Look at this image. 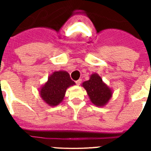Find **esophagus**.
<instances>
[{
	"label": "esophagus",
	"mask_w": 151,
	"mask_h": 151,
	"mask_svg": "<svg viewBox=\"0 0 151 151\" xmlns=\"http://www.w3.org/2000/svg\"><path fill=\"white\" fill-rule=\"evenodd\" d=\"M81 82H82V79H78L77 81H76V83L77 85H79L81 84Z\"/></svg>",
	"instance_id": "34e87169"
}]
</instances>
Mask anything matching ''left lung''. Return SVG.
Masks as SVG:
<instances>
[{"label": "left lung", "instance_id": "1", "mask_svg": "<svg viewBox=\"0 0 151 151\" xmlns=\"http://www.w3.org/2000/svg\"><path fill=\"white\" fill-rule=\"evenodd\" d=\"M82 86L87 91L92 104L97 106L106 105L112 97V90L97 73L92 74L89 80L82 83Z\"/></svg>", "mask_w": 151, "mask_h": 151}]
</instances>
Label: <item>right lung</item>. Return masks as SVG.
Here are the masks:
<instances>
[{
    "mask_svg": "<svg viewBox=\"0 0 151 151\" xmlns=\"http://www.w3.org/2000/svg\"><path fill=\"white\" fill-rule=\"evenodd\" d=\"M75 85L66 71H56L48 77L47 82L40 88L41 98L50 106L60 104L64 98L66 89Z\"/></svg>",
    "mask_w": 151,
    "mask_h": 151,
    "instance_id": "right-lung-1",
    "label": "right lung"
}]
</instances>
